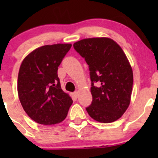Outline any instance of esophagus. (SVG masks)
<instances>
[{
    "label": "esophagus",
    "instance_id": "esophagus-1",
    "mask_svg": "<svg viewBox=\"0 0 158 158\" xmlns=\"http://www.w3.org/2000/svg\"><path fill=\"white\" fill-rule=\"evenodd\" d=\"M73 94H74L75 96H76V98H77V97L79 96V91H76V92H75Z\"/></svg>",
    "mask_w": 158,
    "mask_h": 158
}]
</instances>
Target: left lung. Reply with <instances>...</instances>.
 I'll return each mask as SVG.
<instances>
[{"instance_id":"obj_1","label":"left lung","mask_w":158,"mask_h":158,"mask_svg":"<svg viewBox=\"0 0 158 158\" xmlns=\"http://www.w3.org/2000/svg\"><path fill=\"white\" fill-rule=\"evenodd\" d=\"M73 47L85 58L90 71L92 102L87 112L101 123L117 121L128 108L131 97L133 71L126 55L108 37L81 40Z\"/></svg>"}]
</instances>
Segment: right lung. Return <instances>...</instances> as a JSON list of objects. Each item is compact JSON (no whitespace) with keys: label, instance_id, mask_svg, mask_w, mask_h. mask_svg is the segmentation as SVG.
Returning <instances> with one entry per match:
<instances>
[{"label":"right lung","instance_id":"add662e5","mask_svg":"<svg viewBox=\"0 0 158 158\" xmlns=\"http://www.w3.org/2000/svg\"><path fill=\"white\" fill-rule=\"evenodd\" d=\"M72 47L57 44L38 47L22 61L17 92L23 110L41 125L60 123L66 118L73 99L63 92L57 70Z\"/></svg>","mask_w":158,"mask_h":158}]
</instances>
